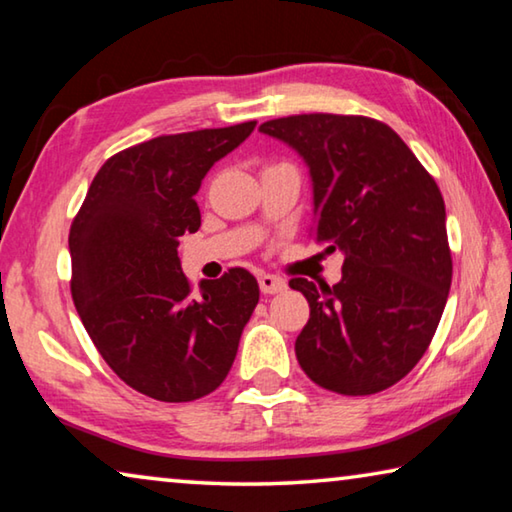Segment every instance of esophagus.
<instances>
[{
    "label": "esophagus",
    "mask_w": 512,
    "mask_h": 512,
    "mask_svg": "<svg viewBox=\"0 0 512 512\" xmlns=\"http://www.w3.org/2000/svg\"><path fill=\"white\" fill-rule=\"evenodd\" d=\"M259 282V289L264 291V294H280V291L287 289V282L282 278H275V275H269V273H262L257 278Z\"/></svg>",
    "instance_id": "obj_1"
}]
</instances>
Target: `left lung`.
I'll return each instance as SVG.
<instances>
[{"label":"left lung","instance_id":"8db88e82","mask_svg":"<svg viewBox=\"0 0 512 512\" xmlns=\"http://www.w3.org/2000/svg\"><path fill=\"white\" fill-rule=\"evenodd\" d=\"M259 132L310 168L312 239L342 250V280H289L310 303L296 339L316 385L367 396L399 383L426 353L451 287L442 193L392 127L364 116L303 113Z\"/></svg>","mask_w":512,"mask_h":512}]
</instances>
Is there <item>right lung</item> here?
<instances>
[{
	"instance_id": "add662e5",
	"label": "right lung",
	"mask_w": 512,
	"mask_h": 512,
	"mask_svg": "<svg viewBox=\"0 0 512 512\" xmlns=\"http://www.w3.org/2000/svg\"><path fill=\"white\" fill-rule=\"evenodd\" d=\"M255 120L157 136L97 170L70 227L72 300L120 380L150 399L196 401L223 383L259 300L246 269L191 289L177 246L198 232L196 193Z\"/></svg>"
}]
</instances>
